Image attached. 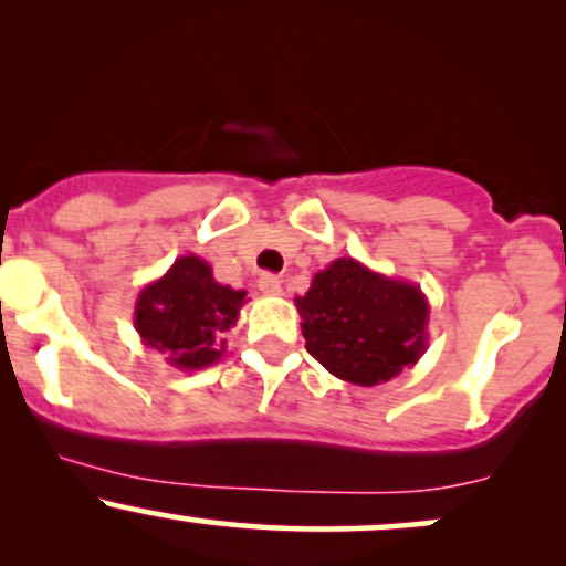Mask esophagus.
Masks as SVG:
<instances>
[{
  "instance_id": "obj_1",
  "label": "esophagus",
  "mask_w": 566,
  "mask_h": 566,
  "mask_svg": "<svg viewBox=\"0 0 566 566\" xmlns=\"http://www.w3.org/2000/svg\"><path fill=\"white\" fill-rule=\"evenodd\" d=\"M258 287H261L263 295H282V279L274 274H263L258 279Z\"/></svg>"
}]
</instances>
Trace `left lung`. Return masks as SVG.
Instances as JSON below:
<instances>
[{"label":"left lung","mask_w":566,"mask_h":566,"mask_svg":"<svg viewBox=\"0 0 566 566\" xmlns=\"http://www.w3.org/2000/svg\"><path fill=\"white\" fill-rule=\"evenodd\" d=\"M305 348L335 378L388 382L428 348V297L420 284L337 258L295 297Z\"/></svg>","instance_id":"8db88e82"}]
</instances>
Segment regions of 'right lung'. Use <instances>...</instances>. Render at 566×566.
I'll return each instance as SVG.
<instances>
[{
	"label": "right lung",
	"mask_w": 566,
	"mask_h": 566,
	"mask_svg": "<svg viewBox=\"0 0 566 566\" xmlns=\"http://www.w3.org/2000/svg\"><path fill=\"white\" fill-rule=\"evenodd\" d=\"M247 292L220 284L210 263L180 255L135 301V329L143 346L180 373L212 367L226 354V333L237 324Z\"/></svg>",
	"instance_id": "obj_1"
}]
</instances>
